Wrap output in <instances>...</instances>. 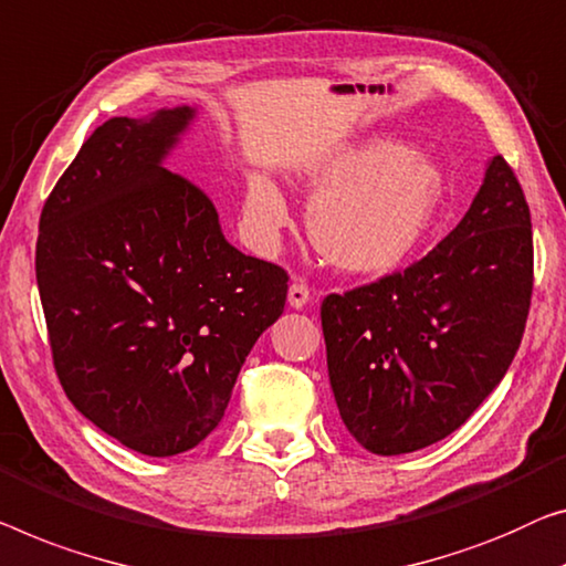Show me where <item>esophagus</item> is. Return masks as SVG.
I'll list each match as a JSON object with an SVG mask.
<instances>
[{
  "label": "esophagus",
  "instance_id": "34e87169",
  "mask_svg": "<svg viewBox=\"0 0 566 566\" xmlns=\"http://www.w3.org/2000/svg\"><path fill=\"white\" fill-rule=\"evenodd\" d=\"M286 297H290V305L294 307V310H302L310 302V297H312V292H310V286L305 284V282H300V280H294L292 284H290V294H286Z\"/></svg>",
  "mask_w": 566,
  "mask_h": 566
}]
</instances>
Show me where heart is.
<instances>
[{"label": "heart", "instance_id": "b5f03b06", "mask_svg": "<svg viewBox=\"0 0 566 566\" xmlns=\"http://www.w3.org/2000/svg\"><path fill=\"white\" fill-rule=\"evenodd\" d=\"M312 247L350 274H384L419 247L440 216L444 172L432 157L394 139H368L333 151L307 170ZM247 213L272 235L290 223V208L266 177H251Z\"/></svg>", "mask_w": 566, "mask_h": 566}]
</instances>
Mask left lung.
Here are the masks:
<instances>
[{"label":"left lung","mask_w":566,"mask_h":566,"mask_svg":"<svg viewBox=\"0 0 566 566\" xmlns=\"http://www.w3.org/2000/svg\"><path fill=\"white\" fill-rule=\"evenodd\" d=\"M534 292V235L516 172L493 157L465 218L415 264L319 307L343 424L374 454L465 424L516 356Z\"/></svg>","instance_id":"left-lung-1"}]
</instances>
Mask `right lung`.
Here are the masks:
<instances>
[{
    "instance_id": "right-lung-1",
    "label": "right lung",
    "mask_w": 566,
    "mask_h": 566,
    "mask_svg": "<svg viewBox=\"0 0 566 566\" xmlns=\"http://www.w3.org/2000/svg\"><path fill=\"white\" fill-rule=\"evenodd\" d=\"M192 114L104 122L40 213L57 381L101 432L149 458L188 452L218 427L290 282L233 249L206 192L163 167Z\"/></svg>"
}]
</instances>
